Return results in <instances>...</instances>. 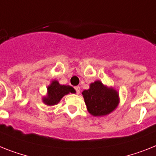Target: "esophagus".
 <instances>
[{"instance_id": "1", "label": "esophagus", "mask_w": 156, "mask_h": 156, "mask_svg": "<svg viewBox=\"0 0 156 156\" xmlns=\"http://www.w3.org/2000/svg\"><path fill=\"white\" fill-rule=\"evenodd\" d=\"M74 90H75L77 94H79V93H80V87H79V86H75V87H74Z\"/></svg>"}]
</instances>
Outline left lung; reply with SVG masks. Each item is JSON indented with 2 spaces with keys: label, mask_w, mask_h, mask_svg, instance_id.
Returning <instances> with one entry per match:
<instances>
[{
  "label": "left lung",
  "mask_w": 156,
  "mask_h": 156,
  "mask_svg": "<svg viewBox=\"0 0 156 156\" xmlns=\"http://www.w3.org/2000/svg\"><path fill=\"white\" fill-rule=\"evenodd\" d=\"M87 109L93 116H103L110 113L118 104V94L113 89L108 88L96 81L90 88L82 92Z\"/></svg>",
  "instance_id": "obj_1"
}]
</instances>
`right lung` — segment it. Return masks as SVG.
I'll use <instances>...</instances> for the list:
<instances>
[{
	"label": "right lung",
	"mask_w": 156,
	"mask_h": 156,
	"mask_svg": "<svg viewBox=\"0 0 156 156\" xmlns=\"http://www.w3.org/2000/svg\"><path fill=\"white\" fill-rule=\"evenodd\" d=\"M70 92L75 93V90L71 86L60 85L57 81H53L48 87V97L44 98V102L48 105L58 104L61 98Z\"/></svg>",
	"instance_id": "obj_1"
}]
</instances>
